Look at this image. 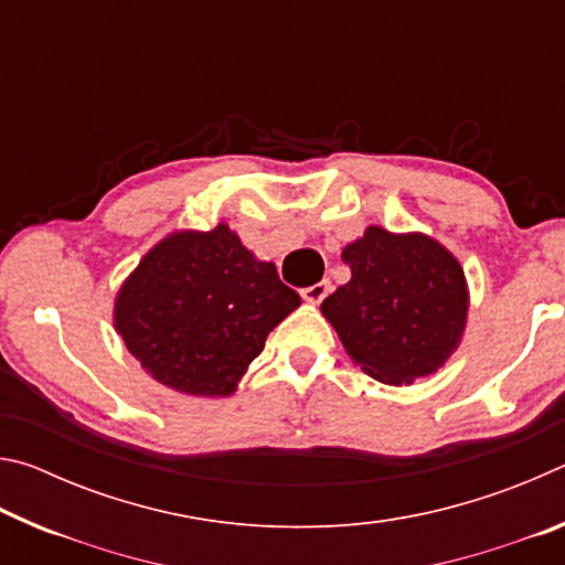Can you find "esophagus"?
Returning <instances> with one entry per match:
<instances>
[{"label":"esophagus","mask_w":565,"mask_h":565,"mask_svg":"<svg viewBox=\"0 0 565 565\" xmlns=\"http://www.w3.org/2000/svg\"><path fill=\"white\" fill-rule=\"evenodd\" d=\"M329 291H331V284H329V281H319V284L306 286V289H301V296H303V301L319 303V301L327 299Z\"/></svg>","instance_id":"esophagus-1"}]
</instances>
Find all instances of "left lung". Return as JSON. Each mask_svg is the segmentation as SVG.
<instances>
[{"instance_id": "left-lung-1", "label": "left lung", "mask_w": 565, "mask_h": 565, "mask_svg": "<svg viewBox=\"0 0 565 565\" xmlns=\"http://www.w3.org/2000/svg\"><path fill=\"white\" fill-rule=\"evenodd\" d=\"M351 281L321 303L343 349L384 384L428 376L461 341L468 311L463 269L424 234L369 226L343 248Z\"/></svg>"}]
</instances>
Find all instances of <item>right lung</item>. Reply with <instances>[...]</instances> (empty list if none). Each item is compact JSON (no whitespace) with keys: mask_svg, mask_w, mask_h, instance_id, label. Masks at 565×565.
<instances>
[{"mask_svg":"<svg viewBox=\"0 0 565 565\" xmlns=\"http://www.w3.org/2000/svg\"><path fill=\"white\" fill-rule=\"evenodd\" d=\"M301 303L226 224L167 236L117 296L114 323L134 359L191 396H228L269 331Z\"/></svg>","mask_w":565,"mask_h":565,"instance_id":"1","label":"right lung"}]
</instances>
